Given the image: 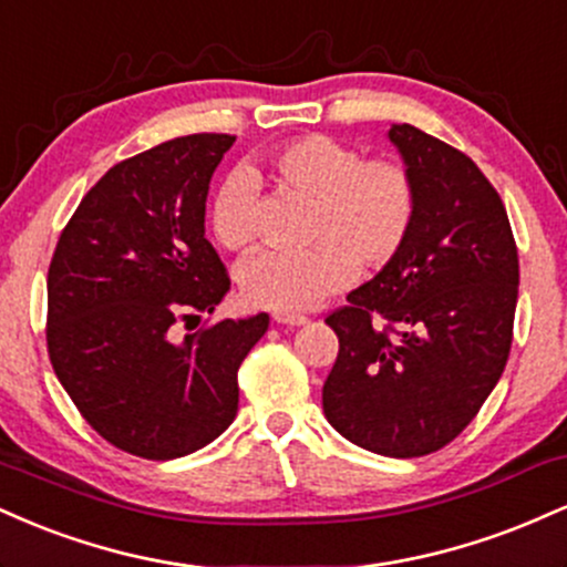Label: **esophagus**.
<instances>
[{"label":"esophagus","mask_w":567,"mask_h":567,"mask_svg":"<svg viewBox=\"0 0 567 567\" xmlns=\"http://www.w3.org/2000/svg\"><path fill=\"white\" fill-rule=\"evenodd\" d=\"M272 321L281 323V326H305V323H308V316H299V312L276 310V312H272Z\"/></svg>","instance_id":"1"}]
</instances>
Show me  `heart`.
<instances>
[{
  "mask_svg": "<svg viewBox=\"0 0 567 567\" xmlns=\"http://www.w3.org/2000/svg\"><path fill=\"white\" fill-rule=\"evenodd\" d=\"M262 169L278 188L310 198L302 251L265 249L241 268V291L257 308L308 310L348 286L358 272L395 262L416 225L419 193L395 158H363L326 135L286 140L265 156ZM209 228L225 249L255 244V183L233 172L209 206Z\"/></svg>",
  "mask_w": 567,
  "mask_h": 567,
  "instance_id": "b5f03b06",
  "label": "heart"
}]
</instances>
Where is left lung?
<instances>
[{
	"label": "left lung",
	"instance_id": "obj_1",
	"mask_svg": "<svg viewBox=\"0 0 567 567\" xmlns=\"http://www.w3.org/2000/svg\"><path fill=\"white\" fill-rule=\"evenodd\" d=\"M390 140L416 183V225L326 318L339 355L323 414L365 451L414 458L454 441L502 379L520 262L502 196L470 156L411 124Z\"/></svg>",
	"mask_w": 567,
	"mask_h": 567
}]
</instances>
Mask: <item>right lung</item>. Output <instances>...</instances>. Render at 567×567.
Wrapping results in <instances>:
<instances>
[{
  "mask_svg": "<svg viewBox=\"0 0 567 567\" xmlns=\"http://www.w3.org/2000/svg\"><path fill=\"white\" fill-rule=\"evenodd\" d=\"M233 143L202 132L124 158L58 238L47 352L86 424L126 454L166 462L223 435L238 411V365L268 331L259 312L172 339V326L215 312L230 289L204 215Z\"/></svg>",
  "mask_w": 567,
  "mask_h": 567,
  "instance_id": "add662e5",
  "label": "right lung"
}]
</instances>
